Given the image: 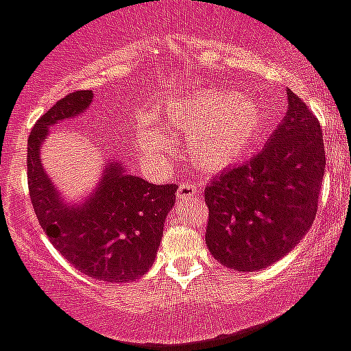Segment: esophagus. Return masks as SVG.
Wrapping results in <instances>:
<instances>
[{
  "mask_svg": "<svg viewBox=\"0 0 351 351\" xmlns=\"http://www.w3.org/2000/svg\"><path fill=\"white\" fill-rule=\"evenodd\" d=\"M198 189H199V184L196 181L182 182V184L179 186V189H178V199L191 198V196H196V195H198Z\"/></svg>",
  "mask_w": 351,
  "mask_h": 351,
  "instance_id": "esophagus-1",
  "label": "esophagus"
}]
</instances>
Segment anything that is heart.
I'll list each match as a JSON object with an SVG mask.
<instances>
[{
  "label": "heart",
  "mask_w": 351,
  "mask_h": 351,
  "mask_svg": "<svg viewBox=\"0 0 351 351\" xmlns=\"http://www.w3.org/2000/svg\"><path fill=\"white\" fill-rule=\"evenodd\" d=\"M167 119L188 131V152L202 169L222 170L252 153L263 132V112L252 98L234 91L208 89L167 103ZM138 148L152 165L163 167L173 152V139L155 119L138 125Z\"/></svg>",
  "instance_id": "heart-1"
}]
</instances>
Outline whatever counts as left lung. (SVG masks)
<instances>
[{
  "mask_svg": "<svg viewBox=\"0 0 351 351\" xmlns=\"http://www.w3.org/2000/svg\"><path fill=\"white\" fill-rule=\"evenodd\" d=\"M326 169L322 129L288 91V112L265 148L205 188V241L217 262L255 272L291 252L319 208Z\"/></svg>",
  "mask_w": 351,
  "mask_h": 351,
  "instance_id": "1",
  "label": "left lung"
}]
</instances>
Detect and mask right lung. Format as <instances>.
I'll list each match as a JSON object with an SVG mask.
<instances>
[{
  "mask_svg": "<svg viewBox=\"0 0 351 351\" xmlns=\"http://www.w3.org/2000/svg\"><path fill=\"white\" fill-rule=\"evenodd\" d=\"M91 101V91L70 93L36 122L27 146L29 195L43 231L63 258L98 281L129 282L152 267L178 186L152 184L112 162L84 205L62 203L41 165V143L49 125L79 115Z\"/></svg>",
  "mask_w": 351,
  "mask_h": 351,
  "instance_id": "add662e5",
  "label": "right lung"
}]
</instances>
